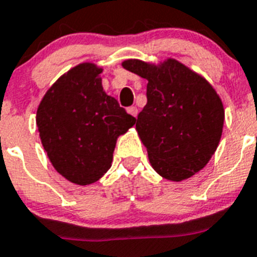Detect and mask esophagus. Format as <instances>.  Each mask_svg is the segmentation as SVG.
<instances>
[{
    "instance_id": "obj_1",
    "label": "esophagus",
    "mask_w": 257,
    "mask_h": 257,
    "mask_svg": "<svg viewBox=\"0 0 257 257\" xmlns=\"http://www.w3.org/2000/svg\"><path fill=\"white\" fill-rule=\"evenodd\" d=\"M126 111H128V113H131L132 116H137V113H138V108L136 106L128 107V108H126Z\"/></svg>"
}]
</instances>
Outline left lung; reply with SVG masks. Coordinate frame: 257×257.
<instances>
[{"instance_id": "1", "label": "left lung", "mask_w": 257, "mask_h": 257, "mask_svg": "<svg viewBox=\"0 0 257 257\" xmlns=\"http://www.w3.org/2000/svg\"><path fill=\"white\" fill-rule=\"evenodd\" d=\"M125 70L147 81V103L136 131L156 173L169 181L193 177L211 160L221 140L225 111L217 91L181 62L126 59Z\"/></svg>"}]
</instances>
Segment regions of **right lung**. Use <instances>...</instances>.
Wrapping results in <instances>:
<instances>
[{
	"label": "right lung",
	"mask_w": 257,
	"mask_h": 257,
	"mask_svg": "<svg viewBox=\"0 0 257 257\" xmlns=\"http://www.w3.org/2000/svg\"><path fill=\"white\" fill-rule=\"evenodd\" d=\"M102 67L84 62L49 88L36 124L55 171L76 185L97 182L111 168L116 141L136 124L102 86Z\"/></svg>",
	"instance_id": "obj_1"
}]
</instances>
